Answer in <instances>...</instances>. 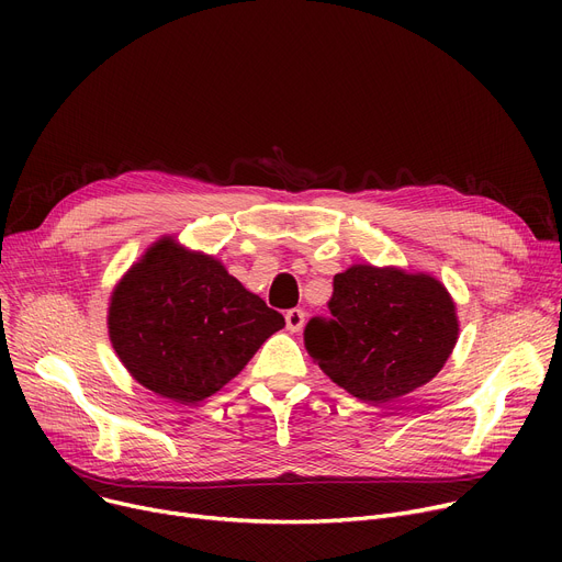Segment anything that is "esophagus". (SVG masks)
Masks as SVG:
<instances>
[{
  "instance_id": "esophagus-1",
  "label": "esophagus",
  "mask_w": 562,
  "mask_h": 562,
  "mask_svg": "<svg viewBox=\"0 0 562 562\" xmlns=\"http://www.w3.org/2000/svg\"><path fill=\"white\" fill-rule=\"evenodd\" d=\"M284 321H286V330L289 333H301L303 323H305V312L299 310V307H293V310H289L284 314Z\"/></svg>"
}]
</instances>
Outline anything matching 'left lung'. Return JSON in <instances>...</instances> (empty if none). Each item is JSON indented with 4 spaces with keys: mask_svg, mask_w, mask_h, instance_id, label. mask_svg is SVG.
I'll return each instance as SVG.
<instances>
[{
    "mask_svg": "<svg viewBox=\"0 0 562 562\" xmlns=\"http://www.w3.org/2000/svg\"><path fill=\"white\" fill-rule=\"evenodd\" d=\"M330 318L305 326L310 358L362 403H392L430 382L458 341L456 303L439 280L394 266L337 273Z\"/></svg>",
    "mask_w": 562,
    "mask_h": 562,
    "instance_id": "left-lung-1",
    "label": "left lung"
}]
</instances>
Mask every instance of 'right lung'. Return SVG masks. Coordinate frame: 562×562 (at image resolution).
Masks as SVG:
<instances>
[{"instance_id": "add662e5", "label": "right lung", "mask_w": 562, "mask_h": 562, "mask_svg": "<svg viewBox=\"0 0 562 562\" xmlns=\"http://www.w3.org/2000/svg\"><path fill=\"white\" fill-rule=\"evenodd\" d=\"M284 316L225 266L164 236L147 248L109 303V337L143 387L198 403L239 375Z\"/></svg>"}]
</instances>
